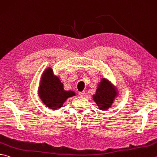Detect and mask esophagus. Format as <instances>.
<instances>
[{"mask_svg":"<svg viewBox=\"0 0 157 157\" xmlns=\"http://www.w3.org/2000/svg\"><path fill=\"white\" fill-rule=\"evenodd\" d=\"M85 95V92L84 91H82V92H79L78 93V95L79 97H84Z\"/></svg>","mask_w":157,"mask_h":157,"instance_id":"1","label":"esophagus"}]
</instances>
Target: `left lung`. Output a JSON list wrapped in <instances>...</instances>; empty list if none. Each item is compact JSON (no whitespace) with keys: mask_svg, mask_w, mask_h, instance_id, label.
<instances>
[{"mask_svg":"<svg viewBox=\"0 0 157 157\" xmlns=\"http://www.w3.org/2000/svg\"><path fill=\"white\" fill-rule=\"evenodd\" d=\"M115 96V90L109 82L102 79L96 90L95 95L93 96V99L98 104L99 109L105 110L110 107Z\"/></svg>","mask_w":157,"mask_h":157,"instance_id":"1","label":"left lung"}]
</instances>
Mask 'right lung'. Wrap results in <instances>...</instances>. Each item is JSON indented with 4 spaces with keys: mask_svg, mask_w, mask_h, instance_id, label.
<instances>
[{
    "mask_svg": "<svg viewBox=\"0 0 157 157\" xmlns=\"http://www.w3.org/2000/svg\"><path fill=\"white\" fill-rule=\"evenodd\" d=\"M38 93L43 103L51 109L61 108L67 98L75 95L73 91L64 90L63 84L58 78L53 75L51 68L42 75Z\"/></svg>",
    "mask_w": 157,
    "mask_h": 157,
    "instance_id": "right-lung-1",
    "label": "right lung"
}]
</instances>
